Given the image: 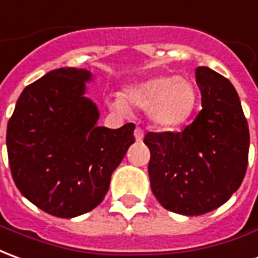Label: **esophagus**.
<instances>
[{
  "instance_id": "34e87169",
  "label": "esophagus",
  "mask_w": 258,
  "mask_h": 258,
  "mask_svg": "<svg viewBox=\"0 0 258 258\" xmlns=\"http://www.w3.org/2000/svg\"><path fill=\"white\" fill-rule=\"evenodd\" d=\"M143 138H144L143 131H142L140 127H136V129H135V139H136L138 142H142V140H143Z\"/></svg>"
}]
</instances>
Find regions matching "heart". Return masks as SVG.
Wrapping results in <instances>:
<instances>
[{
    "instance_id": "obj_1",
    "label": "heart",
    "mask_w": 258,
    "mask_h": 258,
    "mask_svg": "<svg viewBox=\"0 0 258 258\" xmlns=\"http://www.w3.org/2000/svg\"><path fill=\"white\" fill-rule=\"evenodd\" d=\"M196 91L187 79L178 76H157L125 89L122 98H115L111 107L126 114L127 107L147 111L151 123L172 131L183 125L196 105Z\"/></svg>"
}]
</instances>
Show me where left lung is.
Here are the masks:
<instances>
[{"label":"left lung","instance_id":"left-lung-1","mask_svg":"<svg viewBox=\"0 0 258 258\" xmlns=\"http://www.w3.org/2000/svg\"><path fill=\"white\" fill-rule=\"evenodd\" d=\"M202 111L183 132H150L151 190L162 207L187 217L210 213L242 184L249 160L247 120L235 87L207 67L196 69Z\"/></svg>","mask_w":258,"mask_h":258}]
</instances>
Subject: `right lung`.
Returning <instances> with one entry per match:
<instances>
[{"instance_id":"1","label":"right lung","mask_w":258,"mask_h":258,"mask_svg":"<svg viewBox=\"0 0 258 258\" xmlns=\"http://www.w3.org/2000/svg\"><path fill=\"white\" fill-rule=\"evenodd\" d=\"M87 69L59 68L22 91L7 127L11 173L23 196L59 218L103 202L111 175L135 143V125L98 126Z\"/></svg>"}]
</instances>
